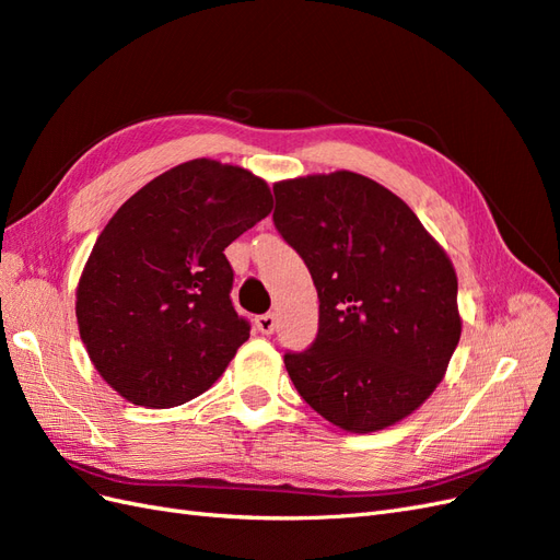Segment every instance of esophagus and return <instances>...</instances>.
I'll return each mask as SVG.
<instances>
[{
  "instance_id": "1",
  "label": "esophagus",
  "mask_w": 560,
  "mask_h": 560,
  "mask_svg": "<svg viewBox=\"0 0 560 560\" xmlns=\"http://www.w3.org/2000/svg\"><path fill=\"white\" fill-rule=\"evenodd\" d=\"M254 322H257V329H259L261 334H273V329H276V315H273V313L259 315Z\"/></svg>"
}]
</instances>
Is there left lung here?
<instances>
[{"label":"left lung","instance_id":"left-lung-1","mask_svg":"<svg viewBox=\"0 0 560 560\" xmlns=\"http://www.w3.org/2000/svg\"><path fill=\"white\" fill-rule=\"evenodd\" d=\"M273 222L306 261L319 327L284 352L299 395L346 432L395 425L444 378L460 341L451 259L406 202L338 171L273 186Z\"/></svg>","mask_w":560,"mask_h":560}]
</instances>
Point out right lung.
Listing matches in <instances>:
<instances>
[{"label": "right lung", "mask_w": 560, "mask_h": 560, "mask_svg": "<svg viewBox=\"0 0 560 560\" xmlns=\"http://www.w3.org/2000/svg\"><path fill=\"white\" fill-rule=\"evenodd\" d=\"M273 208L245 167L186 161L130 196L93 245L77 322L93 366L147 409L189 401L249 338L224 249Z\"/></svg>", "instance_id": "right-lung-1"}]
</instances>
